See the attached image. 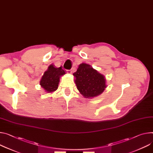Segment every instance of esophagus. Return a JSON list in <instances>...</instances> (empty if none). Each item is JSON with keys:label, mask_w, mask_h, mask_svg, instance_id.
I'll return each mask as SVG.
<instances>
[{"label": "esophagus", "mask_w": 153, "mask_h": 153, "mask_svg": "<svg viewBox=\"0 0 153 153\" xmlns=\"http://www.w3.org/2000/svg\"><path fill=\"white\" fill-rule=\"evenodd\" d=\"M66 73H67V74H71V71H70V70H67V71H66Z\"/></svg>", "instance_id": "34e87169"}]
</instances>
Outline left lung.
<instances>
[{
  "mask_svg": "<svg viewBox=\"0 0 153 153\" xmlns=\"http://www.w3.org/2000/svg\"><path fill=\"white\" fill-rule=\"evenodd\" d=\"M73 76L77 90L86 98L101 94L107 87L105 77L88 64H80Z\"/></svg>",
  "mask_w": 153,
  "mask_h": 153,
  "instance_id": "obj_1",
  "label": "left lung"
}]
</instances>
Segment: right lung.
I'll list each match as a JSON object with an SVG mask.
<instances>
[{
  "mask_svg": "<svg viewBox=\"0 0 153 153\" xmlns=\"http://www.w3.org/2000/svg\"><path fill=\"white\" fill-rule=\"evenodd\" d=\"M65 71L61 66L57 68L53 65H51L42 76L40 80V85L48 93L57 90L60 82V77L65 74Z\"/></svg>",
  "mask_w": 153,
  "mask_h": 153,
  "instance_id": "1",
  "label": "right lung"
}]
</instances>
